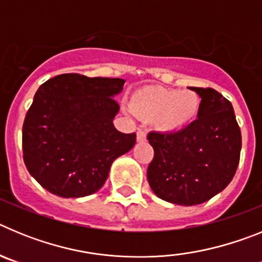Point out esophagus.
I'll return each mask as SVG.
<instances>
[{
    "mask_svg": "<svg viewBox=\"0 0 262 262\" xmlns=\"http://www.w3.org/2000/svg\"><path fill=\"white\" fill-rule=\"evenodd\" d=\"M136 140L138 142H145L147 140V134L143 129H139L138 133H136Z\"/></svg>",
    "mask_w": 262,
    "mask_h": 262,
    "instance_id": "obj_1",
    "label": "esophagus"
}]
</instances>
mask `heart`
Masks as SVG:
<instances>
[{"label": "heart", "mask_w": 262, "mask_h": 262, "mask_svg": "<svg viewBox=\"0 0 262 262\" xmlns=\"http://www.w3.org/2000/svg\"><path fill=\"white\" fill-rule=\"evenodd\" d=\"M131 110L143 119H154L160 131L176 133L196 117L200 97L193 90L144 86L134 93Z\"/></svg>", "instance_id": "obj_1"}]
</instances>
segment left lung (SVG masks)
Segmentation results:
<instances>
[{"instance_id": "left-lung-1", "label": "left lung", "mask_w": 262, "mask_h": 262, "mask_svg": "<svg viewBox=\"0 0 262 262\" xmlns=\"http://www.w3.org/2000/svg\"><path fill=\"white\" fill-rule=\"evenodd\" d=\"M201 97L194 122L176 133L148 134L155 156L149 186L159 198L182 206L209 201L232 181L242 133L231 102L211 88H190Z\"/></svg>"}]
</instances>
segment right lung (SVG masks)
Here are the masks:
<instances>
[{"instance_id":"1","label":"right lung","mask_w":262,"mask_h":262,"mask_svg":"<svg viewBox=\"0 0 262 262\" xmlns=\"http://www.w3.org/2000/svg\"><path fill=\"white\" fill-rule=\"evenodd\" d=\"M124 82L66 73L36 90L23 123V160L46 190L62 198L96 193L113 161L135 145V133H119L113 123Z\"/></svg>"}]
</instances>
